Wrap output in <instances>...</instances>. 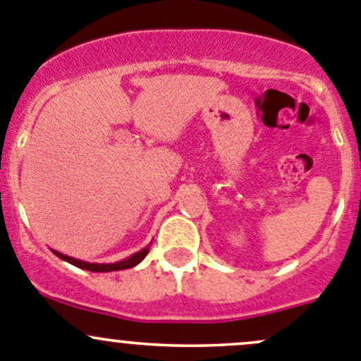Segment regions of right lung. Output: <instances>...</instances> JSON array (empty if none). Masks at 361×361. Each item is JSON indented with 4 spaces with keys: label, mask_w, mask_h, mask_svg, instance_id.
Returning a JSON list of instances; mask_svg holds the SVG:
<instances>
[{
    "label": "right lung",
    "mask_w": 361,
    "mask_h": 361,
    "mask_svg": "<svg viewBox=\"0 0 361 361\" xmlns=\"http://www.w3.org/2000/svg\"><path fill=\"white\" fill-rule=\"evenodd\" d=\"M149 247H151V245H147V247H144L142 251H138L137 255L130 256V258L124 259V262L106 263V265H102V263H85V262H80V259L70 258V256H66V255H61V252H56V251L54 252H56V256H59L61 259H64V262H68V263H71V265L78 267V269L89 270V272H114V270H124V269H131V267L138 265V263H140L142 259L147 256Z\"/></svg>",
    "instance_id": "right-lung-1"
}]
</instances>
